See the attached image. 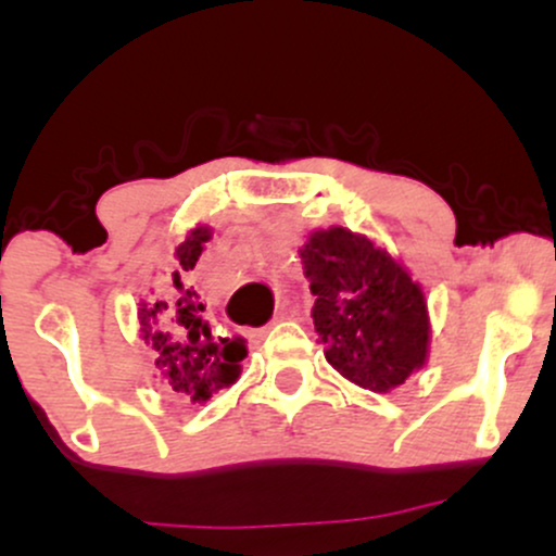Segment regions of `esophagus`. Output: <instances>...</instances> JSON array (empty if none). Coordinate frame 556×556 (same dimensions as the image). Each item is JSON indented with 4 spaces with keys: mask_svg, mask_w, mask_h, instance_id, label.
I'll use <instances>...</instances> for the list:
<instances>
[{
    "mask_svg": "<svg viewBox=\"0 0 556 556\" xmlns=\"http://www.w3.org/2000/svg\"><path fill=\"white\" fill-rule=\"evenodd\" d=\"M279 318H282V316H274V321H271V324H277V321H279ZM264 334H266V329L251 331V337H253V340H261V337H264Z\"/></svg>",
    "mask_w": 556,
    "mask_h": 556,
    "instance_id": "esophagus-1",
    "label": "esophagus"
}]
</instances>
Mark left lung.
<instances>
[{"mask_svg": "<svg viewBox=\"0 0 556 556\" xmlns=\"http://www.w3.org/2000/svg\"><path fill=\"white\" fill-rule=\"evenodd\" d=\"M316 295L314 327L344 379L392 392L429 361V303L387 248L348 227L314 229L300 248Z\"/></svg>", "mask_w": 556, "mask_h": 556, "instance_id": "8db88e82", "label": "left lung"}]
</instances>
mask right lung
I'll list each match as a JSON object with an SVG mask.
<instances>
[{"label":"right lung","mask_w":556,"mask_h":556,"mask_svg":"<svg viewBox=\"0 0 556 556\" xmlns=\"http://www.w3.org/2000/svg\"><path fill=\"white\" fill-rule=\"evenodd\" d=\"M212 240V227L198 225L175 248V264L167 287L154 300H140V340L154 355V379L167 392L203 405L212 394L240 376V361L248 350L242 340H229L212 331L203 316L190 271L195 269L203 248Z\"/></svg>","instance_id":"right-lung-1"}]
</instances>
